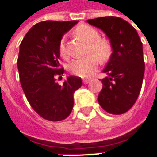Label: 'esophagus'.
I'll list each match as a JSON object with an SVG mask.
<instances>
[{
    "instance_id": "34e87169",
    "label": "esophagus",
    "mask_w": 157,
    "mask_h": 157,
    "mask_svg": "<svg viewBox=\"0 0 157 157\" xmlns=\"http://www.w3.org/2000/svg\"><path fill=\"white\" fill-rule=\"evenodd\" d=\"M82 82H83V84L89 83V79H83V80H82Z\"/></svg>"
}]
</instances>
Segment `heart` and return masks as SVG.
Segmentation results:
<instances>
[{
  "label": "heart",
  "instance_id": "obj_1",
  "mask_svg": "<svg viewBox=\"0 0 157 157\" xmlns=\"http://www.w3.org/2000/svg\"><path fill=\"white\" fill-rule=\"evenodd\" d=\"M76 34L84 41L89 43L88 52H93L100 57H105L109 53V46L105 41L99 40V33L89 26H82L76 29ZM59 52L62 56H67L65 48V37H63L59 44ZM99 66L98 57L90 54L86 56L79 57L72 60L68 65L69 72L82 78L91 76L96 71Z\"/></svg>",
  "mask_w": 157,
  "mask_h": 157
}]
</instances>
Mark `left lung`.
<instances>
[{
	"mask_svg": "<svg viewBox=\"0 0 157 157\" xmlns=\"http://www.w3.org/2000/svg\"><path fill=\"white\" fill-rule=\"evenodd\" d=\"M101 29L112 48L109 61L102 70V89L98 95L101 107L109 114L122 115L135 104L142 89L144 75L143 43L136 29L116 16L88 20Z\"/></svg>",
	"mask_w": 157,
	"mask_h": 157,
	"instance_id": "1",
	"label": "left lung"
}]
</instances>
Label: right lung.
<instances>
[{
    "mask_svg": "<svg viewBox=\"0 0 157 157\" xmlns=\"http://www.w3.org/2000/svg\"><path fill=\"white\" fill-rule=\"evenodd\" d=\"M77 22L41 21L29 30L20 45L21 85L33 109L48 121H62L70 115L74 93L82 86L77 76H68L62 85L56 82V76L62 77L64 73L59 63V44L62 35Z\"/></svg>",
    "mask_w": 157,
    "mask_h": 157,
    "instance_id": "1",
    "label": "right lung"
}]
</instances>
